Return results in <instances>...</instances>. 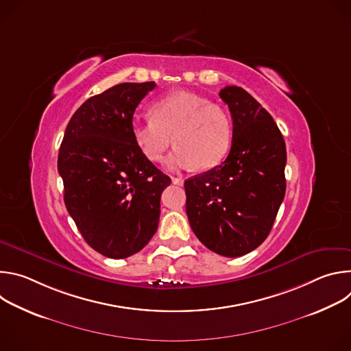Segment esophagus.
Listing matches in <instances>:
<instances>
[{
	"mask_svg": "<svg viewBox=\"0 0 351 351\" xmlns=\"http://www.w3.org/2000/svg\"><path fill=\"white\" fill-rule=\"evenodd\" d=\"M183 179L182 178H175V176H172V183L173 184H178V186H183Z\"/></svg>",
	"mask_w": 351,
	"mask_h": 351,
	"instance_id": "obj_1",
	"label": "esophagus"
}]
</instances>
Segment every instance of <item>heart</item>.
<instances>
[{
    "instance_id": "heart-1",
    "label": "heart",
    "mask_w": 351,
    "mask_h": 351,
    "mask_svg": "<svg viewBox=\"0 0 351 351\" xmlns=\"http://www.w3.org/2000/svg\"><path fill=\"white\" fill-rule=\"evenodd\" d=\"M149 121L134 123L133 140L152 162H161L169 147L178 145L169 160L172 169H208L222 161L232 140L226 111L190 91L172 93L149 108Z\"/></svg>"
}]
</instances>
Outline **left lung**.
Returning <instances> with one entry per match:
<instances>
[{
	"mask_svg": "<svg viewBox=\"0 0 351 351\" xmlns=\"http://www.w3.org/2000/svg\"><path fill=\"white\" fill-rule=\"evenodd\" d=\"M232 147L215 168L184 182L194 234L211 252L240 257L269 234L286 191V145L274 118L244 88L226 86Z\"/></svg>",
	"mask_w": 351,
	"mask_h": 351,
	"instance_id": "1",
	"label": "left lung"
}]
</instances>
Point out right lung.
<instances>
[{"instance_id":"right-lung-1","label":"right lung","mask_w":351,"mask_h":351,"mask_svg":"<svg viewBox=\"0 0 351 351\" xmlns=\"http://www.w3.org/2000/svg\"><path fill=\"white\" fill-rule=\"evenodd\" d=\"M154 82L121 83L90 97L71 118L58 154L64 202L86 243L108 258H128L157 232L171 178L137 148L132 128Z\"/></svg>"}]
</instances>
